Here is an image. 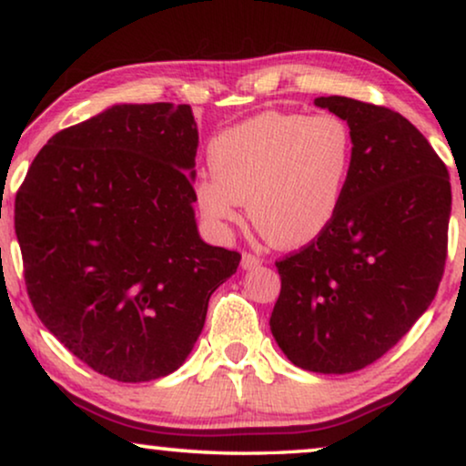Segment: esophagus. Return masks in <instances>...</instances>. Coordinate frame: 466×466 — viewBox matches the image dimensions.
Returning <instances> with one entry per match:
<instances>
[{"instance_id": "1", "label": "esophagus", "mask_w": 466, "mask_h": 466, "mask_svg": "<svg viewBox=\"0 0 466 466\" xmlns=\"http://www.w3.org/2000/svg\"><path fill=\"white\" fill-rule=\"evenodd\" d=\"M240 266H242V270H255V268L261 266V259L255 258V255H251V253H242Z\"/></svg>"}]
</instances>
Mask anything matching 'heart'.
<instances>
[{"label": "heart", "instance_id": "b5f03b06", "mask_svg": "<svg viewBox=\"0 0 466 466\" xmlns=\"http://www.w3.org/2000/svg\"><path fill=\"white\" fill-rule=\"evenodd\" d=\"M355 156L339 116L266 111L228 128L208 146L211 177L196 183V205L213 230L242 221V202L274 247L319 238L342 205Z\"/></svg>", "mask_w": 466, "mask_h": 466}]
</instances>
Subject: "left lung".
I'll use <instances>...</instances> for the list:
<instances>
[{"label":"left lung","mask_w":466,"mask_h":466,"mask_svg":"<svg viewBox=\"0 0 466 466\" xmlns=\"http://www.w3.org/2000/svg\"><path fill=\"white\" fill-rule=\"evenodd\" d=\"M314 105L349 122L355 156L329 228L277 261L270 329L301 370L350 373L390 350L435 298L451 186L431 143L397 111L338 95Z\"/></svg>","instance_id":"8db88e82"}]
</instances>
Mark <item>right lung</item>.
<instances>
[{
	"instance_id": "add662e5",
	"label": "right lung",
	"mask_w": 466,
	"mask_h": 466,
	"mask_svg": "<svg viewBox=\"0 0 466 466\" xmlns=\"http://www.w3.org/2000/svg\"><path fill=\"white\" fill-rule=\"evenodd\" d=\"M192 107L111 105L56 133L15 202L25 283L65 349L117 382L186 363L240 255L200 238Z\"/></svg>"
}]
</instances>
